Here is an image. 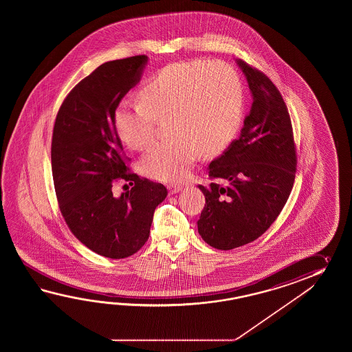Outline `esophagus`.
<instances>
[{
  "mask_svg": "<svg viewBox=\"0 0 352 352\" xmlns=\"http://www.w3.org/2000/svg\"><path fill=\"white\" fill-rule=\"evenodd\" d=\"M167 188H168V192L171 195L177 194L179 191H182V186H179V185H168Z\"/></svg>",
  "mask_w": 352,
  "mask_h": 352,
  "instance_id": "obj_1",
  "label": "esophagus"
}]
</instances>
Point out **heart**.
Wrapping results in <instances>:
<instances>
[{
	"instance_id": "heart-1",
	"label": "heart",
	"mask_w": 352,
	"mask_h": 352,
	"mask_svg": "<svg viewBox=\"0 0 352 352\" xmlns=\"http://www.w3.org/2000/svg\"><path fill=\"white\" fill-rule=\"evenodd\" d=\"M140 104L120 108L114 127L129 148L144 150L155 137L156 120H167L173 135L143 158L150 179L176 182L185 179L200 152L215 155L239 132L244 91L239 75L221 61L188 60L162 67L138 91Z\"/></svg>"
}]
</instances>
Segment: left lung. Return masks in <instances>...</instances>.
I'll use <instances>...</instances> for the list:
<instances>
[{"label":"left lung","mask_w":352,"mask_h":352,"mask_svg":"<svg viewBox=\"0 0 352 352\" xmlns=\"http://www.w3.org/2000/svg\"><path fill=\"white\" fill-rule=\"evenodd\" d=\"M253 103L240 135L211 161L208 173L225 185L202 186L197 230L210 247L230 250L258 239L274 223L292 190L296 150L285 100L267 75L236 59Z\"/></svg>","instance_id":"1"}]
</instances>
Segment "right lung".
Instances as JSON below:
<instances>
[{
	"instance_id": "add662e5",
	"label": "right lung",
	"mask_w": 352,
	"mask_h": 352,
	"mask_svg": "<svg viewBox=\"0 0 352 352\" xmlns=\"http://www.w3.org/2000/svg\"><path fill=\"white\" fill-rule=\"evenodd\" d=\"M146 55L98 67L69 93L54 126L52 168L60 211L67 226L94 253L111 259L135 254L150 236L153 212L167 188L127 166L114 127V114L128 90L142 78ZM117 178L133 188L112 195Z\"/></svg>"
}]
</instances>
